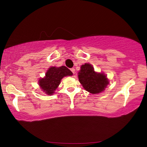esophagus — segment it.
<instances>
[{
    "label": "esophagus",
    "mask_w": 147,
    "mask_h": 147,
    "mask_svg": "<svg viewBox=\"0 0 147 147\" xmlns=\"http://www.w3.org/2000/svg\"><path fill=\"white\" fill-rule=\"evenodd\" d=\"M71 71H72V73H73V74H74V73H75V69L74 68H71Z\"/></svg>",
    "instance_id": "34e87169"
}]
</instances>
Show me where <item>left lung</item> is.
<instances>
[{
  "label": "left lung",
  "instance_id": "obj_1",
  "mask_svg": "<svg viewBox=\"0 0 147 147\" xmlns=\"http://www.w3.org/2000/svg\"><path fill=\"white\" fill-rule=\"evenodd\" d=\"M80 83L87 92L92 94H98L105 90L109 80L104 73H98L89 63L81 65L78 72Z\"/></svg>",
  "mask_w": 147,
  "mask_h": 147
}]
</instances>
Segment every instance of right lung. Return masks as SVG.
I'll list each match as a JSON object with an SVG mask.
<instances>
[{
    "instance_id": "1",
    "label": "right lung",
    "mask_w": 147,
    "mask_h": 147,
    "mask_svg": "<svg viewBox=\"0 0 147 147\" xmlns=\"http://www.w3.org/2000/svg\"><path fill=\"white\" fill-rule=\"evenodd\" d=\"M73 73L64 65L52 66L49 68L45 76L38 80V85L42 91L47 95H52L60 85L61 80L65 76H72Z\"/></svg>"
}]
</instances>
